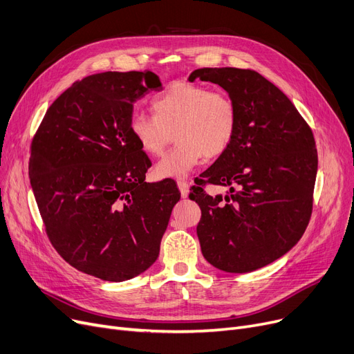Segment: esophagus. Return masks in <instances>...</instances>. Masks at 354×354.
<instances>
[{
  "label": "esophagus",
  "instance_id": "34e87169",
  "mask_svg": "<svg viewBox=\"0 0 354 354\" xmlns=\"http://www.w3.org/2000/svg\"><path fill=\"white\" fill-rule=\"evenodd\" d=\"M178 188L180 191V196L182 198H187L189 194V183L185 182V180H178Z\"/></svg>",
  "mask_w": 354,
  "mask_h": 354
}]
</instances>
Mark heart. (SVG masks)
<instances>
[{
    "label": "heart",
    "instance_id": "heart-1",
    "mask_svg": "<svg viewBox=\"0 0 354 354\" xmlns=\"http://www.w3.org/2000/svg\"><path fill=\"white\" fill-rule=\"evenodd\" d=\"M152 115L135 113L130 119V133L142 151L160 156L176 139V146L155 166V175L185 178L205 156H221L231 146L238 124L234 100L225 91L207 86L176 82L152 100Z\"/></svg>",
    "mask_w": 354,
    "mask_h": 354
}]
</instances>
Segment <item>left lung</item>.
Returning <instances> with one entry per match:
<instances>
[{
	"mask_svg": "<svg viewBox=\"0 0 354 354\" xmlns=\"http://www.w3.org/2000/svg\"><path fill=\"white\" fill-rule=\"evenodd\" d=\"M196 79L224 88L238 113L231 146L189 194L202 211L201 250L218 270L250 272L287 254L303 236L313 209L317 149L299 110L259 73L207 67L188 80ZM203 183L229 191L211 197Z\"/></svg>",
	"mask_w": 354,
	"mask_h": 354,
	"instance_id": "8db88e82",
	"label": "left lung"
}]
</instances>
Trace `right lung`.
<instances>
[{
  "label": "right lung",
  "mask_w": 354,
  "mask_h": 354,
  "mask_svg": "<svg viewBox=\"0 0 354 354\" xmlns=\"http://www.w3.org/2000/svg\"><path fill=\"white\" fill-rule=\"evenodd\" d=\"M162 83L152 71H104L73 83L31 143L30 183L47 235L71 267L126 281L151 267L180 194L130 133L133 103Z\"/></svg>",
  "instance_id": "right-lung-1"
}]
</instances>
